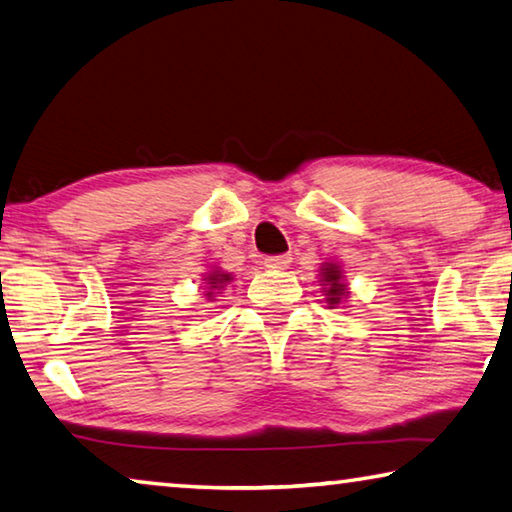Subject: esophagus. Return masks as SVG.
Masks as SVG:
<instances>
[{"label": "esophagus", "mask_w": 512, "mask_h": 512, "mask_svg": "<svg viewBox=\"0 0 512 512\" xmlns=\"http://www.w3.org/2000/svg\"><path fill=\"white\" fill-rule=\"evenodd\" d=\"M289 264H291L289 255H275V257L264 259V269H269V271H285Z\"/></svg>", "instance_id": "1"}]
</instances>
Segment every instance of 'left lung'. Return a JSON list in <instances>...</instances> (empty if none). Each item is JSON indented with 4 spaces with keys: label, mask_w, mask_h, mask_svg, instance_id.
I'll return each mask as SVG.
<instances>
[{
    "label": "left lung",
    "mask_w": 512,
    "mask_h": 512,
    "mask_svg": "<svg viewBox=\"0 0 512 512\" xmlns=\"http://www.w3.org/2000/svg\"><path fill=\"white\" fill-rule=\"evenodd\" d=\"M319 282H321L323 294H326V303L330 310L337 305H344L346 298L351 296V291H348V285H346L344 269L339 266L337 259H326V262L321 264Z\"/></svg>",
    "instance_id": "8db88e82"
}]
</instances>
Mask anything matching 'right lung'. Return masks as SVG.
Returning <instances> with one entry per match:
<instances>
[{
	"label": "right lung",
	"instance_id": "obj_1",
	"mask_svg": "<svg viewBox=\"0 0 512 512\" xmlns=\"http://www.w3.org/2000/svg\"><path fill=\"white\" fill-rule=\"evenodd\" d=\"M232 280H234V275L223 271V269H218V266H214L212 271H207L205 273V282H202V285H205L207 300H214L227 285H230Z\"/></svg>",
	"mask_w": 512,
	"mask_h": 512
}]
</instances>
